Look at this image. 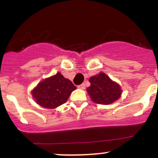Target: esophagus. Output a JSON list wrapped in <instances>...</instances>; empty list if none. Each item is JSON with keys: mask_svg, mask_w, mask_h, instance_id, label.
Listing matches in <instances>:
<instances>
[{"mask_svg": "<svg viewBox=\"0 0 158 158\" xmlns=\"http://www.w3.org/2000/svg\"><path fill=\"white\" fill-rule=\"evenodd\" d=\"M78 88H79V89H81V90H84L85 88V83H82V84H81V85H79V86H78Z\"/></svg>", "mask_w": 158, "mask_h": 158, "instance_id": "1", "label": "esophagus"}]
</instances>
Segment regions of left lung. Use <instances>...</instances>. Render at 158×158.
Listing matches in <instances>:
<instances>
[{"label": "left lung", "instance_id": "8db88e82", "mask_svg": "<svg viewBox=\"0 0 158 158\" xmlns=\"http://www.w3.org/2000/svg\"><path fill=\"white\" fill-rule=\"evenodd\" d=\"M89 81L90 85L87 88V92L94 102L109 105L120 98L121 86L103 72L90 77Z\"/></svg>", "mask_w": 158, "mask_h": 158}]
</instances>
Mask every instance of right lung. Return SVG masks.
<instances>
[{
	"instance_id": "add662e5",
	"label": "right lung",
	"mask_w": 158,
	"mask_h": 158,
	"mask_svg": "<svg viewBox=\"0 0 158 158\" xmlns=\"http://www.w3.org/2000/svg\"><path fill=\"white\" fill-rule=\"evenodd\" d=\"M77 87L72 81L63 77L60 72L38 84L31 94L35 102L45 108H53L67 102L69 97Z\"/></svg>"
}]
</instances>
